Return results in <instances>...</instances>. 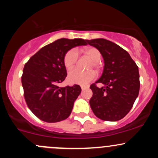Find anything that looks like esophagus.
Listing matches in <instances>:
<instances>
[{"mask_svg": "<svg viewBox=\"0 0 158 158\" xmlns=\"http://www.w3.org/2000/svg\"><path fill=\"white\" fill-rule=\"evenodd\" d=\"M81 89H82V90H84V89H88V87L84 86V85H81Z\"/></svg>", "mask_w": 158, "mask_h": 158, "instance_id": "1", "label": "esophagus"}]
</instances>
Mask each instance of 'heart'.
Instances as JSON below:
<instances>
[{"label":"heart","mask_w":158,"mask_h":158,"mask_svg":"<svg viewBox=\"0 0 158 158\" xmlns=\"http://www.w3.org/2000/svg\"><path fill=\"white\" fill-rule=\"evenodd\" d=\"M86 55L89 58L92 60L89 68L94 67L98 69L99 68V60L101 59V52L98 49L95 47H87L79 50ZM79 59V53L76 49H71L65 53L63 57V64L67 71L73 69L76 66ZM96 76L93 70L82 71L79 69H74L71 71L68 75V81L69 83L78 84V85H86L91 81L93 80Z\"/></svg>","instance_id":"heart-1"}]
</instances>
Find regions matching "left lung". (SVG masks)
I'll return each instance as SVG.
<instances>
[{
    "label": "left lung",
    "instance_id": "obj_1",
    "mask_svg": "<svg viewBox=\"0 0 158 158\" xmlns=\"http://www.w3.org/2000/svg\"><path fill=\"white\" fill-rule=\"evenodd\" d=\"M99 50L104 59L102 76L90 85L89 104L96 117L104 121L121 120L130 111L140 89L138 67L129 53L114 43L105 39L87 40ZM96 83L104 86L98 88Z\"/></svg>",
    "mask_w": 158,
    "mask_h": 158
}]
</instances>
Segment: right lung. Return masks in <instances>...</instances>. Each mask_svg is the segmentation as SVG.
<instances>
[{
  "label": "right lung",
  "mask_w": 158,
  "mask_h": 158,
  "mask_svg": "<svg viewBox=\"0 0 158 158\" xmlns=\"http://www.w3.org/2000/svg\"><path fill=\"white\" fill-rule=\"evenodd\" d=\"M86 44L82 39H59L41 48L25 64L21 76L23 96L39 119L52 123L70 115L81 88L79 85L58 86L67 76L63 57L70 49Z\"/></svg>",
  "instance_id": "1"
}]
</instances>
